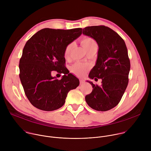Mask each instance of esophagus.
<instances>
[{"instance_id": "esophagus-1", "label": "esophagus", "mask_w": 151, "mask_h": 151, "mask_svg": "<svg viewBox=\"0 0 151 151\" xmlns=\"http://www.w3.org/2000/svg\"><path fill=\"white\" fill-rule=\"evenodd\" d=\"M85 82V81L83 80V79H80V83L82 84V83H83Z\"/></svg>"}]
</instances>
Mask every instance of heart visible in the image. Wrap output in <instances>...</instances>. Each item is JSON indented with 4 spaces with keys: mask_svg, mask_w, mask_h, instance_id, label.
I'll return each mask as SVG.
<instances>
[{
    "mask_svg": "<svg viewBox=\"0 0 151 151\" xmlns=\"http://www.w3.org/2000/svg\"><path fill=\"white\" fill-rule=\"evenodd\" d=\"M81 43L86 51H87L94 47H97L96 41L93 38L89 36L83 37L81 40ZM73 46V44L71 43V44H68L64 48L63 56L66 60H69L70 59V53ZM89 69L90 66L88 64L81 63H76L71 67V72L72 73L78 77H83L89 70Z\"/></svg>",
    "mask_w": 151,
    "mask_h": 151,
    "instance_id": "obj_1",
    "label": "heart"
}]
</instances>
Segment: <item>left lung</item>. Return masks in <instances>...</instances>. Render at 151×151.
<instances>
[{"label":"left lung","instance_id":"8db88e82","mask_svg":"<svg viewBox=\"0 0 151 151\" xmlns=\"http://www.w3.org/2000/svg\"><path fill=\"white\" fill-rule=\"evenodd\" d=\"M83 34L96 40L99 48L89 77L102 80L101 86L89 82L93 89L85 96V101L94 110L109 111L119 103L128 85L130 61L126 45L116 32L107 26L86 27Z\"/></svg>","mask_w":151,"mask_h":151}]
</instances>
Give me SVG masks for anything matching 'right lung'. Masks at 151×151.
Instances as JSON below:
<instances>
[{
    "label": "right lung",
    "mask_w": 151,
    "mask_h": 151,
    "mask_svg": "<svg viewBox=\"0 0 151 151\" xmlns=\"http://www.w3.org/2000/svg\"><path fill=\"white\" fill-rule=\"evenodd\" d=\"M82 29H43L26 42L19 60V78L24 93L36 108L52 111L62 107L68 93L79 84L65 67V47L81 34ZM55 70L64 75L60 80L51 76Z\"/></svg>",
    "instance_id": "right-lung-1"
}]
</instances>
